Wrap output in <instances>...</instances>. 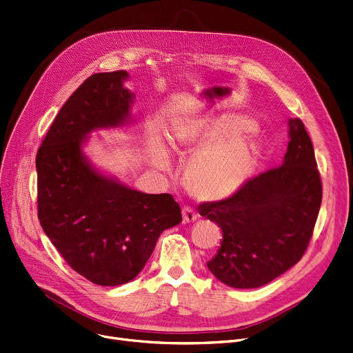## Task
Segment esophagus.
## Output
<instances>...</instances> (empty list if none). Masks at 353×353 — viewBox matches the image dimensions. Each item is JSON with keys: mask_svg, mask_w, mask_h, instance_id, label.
Returning a JSON list of instances; mask_svg holds the SVG:
<instances>
[{"mask_svg": "<svg viewBox=\"0 0 353 353\" xmlns=\"http://www.w3.org/2000/svg\"><path fill=\"white\" fill-rule=\"evenodd\" d=\"M182 219L185 223H191L198 219V213L194 208L191 206H183L182 208Z\"/></svg>", "mask_w": 353, "mask_h": 353, "instance_id": "esophagus-1", "label": "esophagus"}]
</instances>
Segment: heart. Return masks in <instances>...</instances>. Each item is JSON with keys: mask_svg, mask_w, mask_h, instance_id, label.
Masks as SVG:
<instances>
[{"mask_svg": "<svg viewBox=\"0 0 353 353\" xmlns=\"http://www.w3.org/2000/svg\"><path fill=\"white\" fill-rule=\"evenodd\" d=\"M254 128L252 120L234 116L209 125L185 123L174 130L171 141L176 150L194 147L202 152L186 174L189 186L198 195L228 198L249 181L259 164L261 148L253 140L240 139ZM148 151L157 167H167V154L157 134L148 139Z\"/></svg>", "mask_w": 353, "mask_h": 353, "instance_id": "b5f03b06", "label": "heart"}]
</instances>
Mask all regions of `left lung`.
Here are the masks:
<instances>
[{"label":"left lung","instance_id":"8db88e82","mask_svg":"<svg viewBox=\"0 0 353 353\" xmlns=\"http://www.w3.org/2000/svg\"><path fill=\"white\" fill-rule=\"evenodd\" d=\"M283 165L250 178L232 196L205 202L199 214L218 223L223 240L210 273L233 288H257L301 260L322 201V182L310 135L290 120Z\"/></svg>","mask_w":353,"mask_h":353}]
</instances>
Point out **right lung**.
I'll list each match as a JSON object with an SVG mask.
<instances>
[{"label":"right lung","mask_w":353,"mask_h":353,"mask_svg":"<svg viewBox=\"0 0 353 353\" xmlns=\"http://www.w3.org/2000/svg\"><path fill=\"white\" fill-rule=\"evenodd\" d=\"M125 70L92 74L61 108L37 154L38 219L65 261L97 285L137 277L159 234L181 223L170 194H143L96 172L82 154L86 135L128 117Z\"/></svg>","instance_id":"add662e5"}]
</instances>
